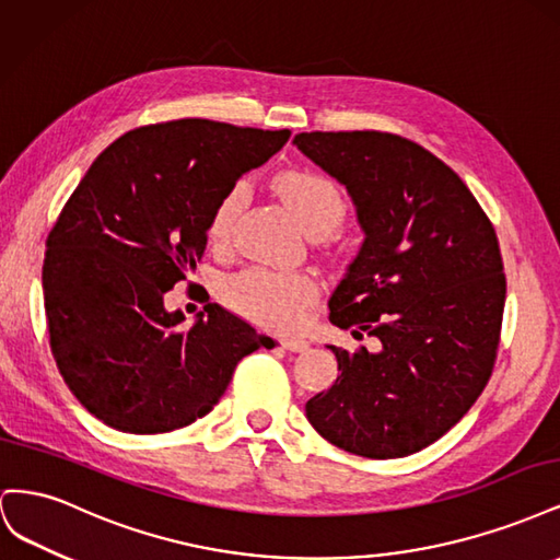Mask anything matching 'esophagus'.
I'll use <instances>...</instances> for the list:
<instances>
[{
    "instance_id": "esophagus-1",
    "label": "esophagus",
    "mask_w": 560,
    "mask_h": 560,
    "mask_svg": "<svg viewBox=\"0 0 560 560\" xmlns=\"http://www.w3.org/2000/svg\"><path fill=\"white\" fill-rule=\"evenodd\" d=\"M276 343H278L280 348H284V350H290V352H303V350H308V341H303V338H299V336L276 338Z\"/></svg>"
}]
</instances>
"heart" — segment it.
I'll return each instance as SVG.
<instances>
[{
    "mask_svg": "<svg viewBox=\"0 0 560 560\" xmlns=\"http://www.w3.org/2000/svg\"><path fill=\"white\" fill-rule=\"evenodd\" d=\"M273 189L306 233L327 235L341 226L348 210L346 198L329 177L313 171H284L276 177ZM245 198V186L235 184L217 200L208 224V238L214 247L231 241ZM317 290L311 273L249 266L224 280L222 296L229 308L261 327L292 329L301 322L303 311L317 299Z\"/></svg>",
    "mask_w": 560,
    "mask_h": 560,
    "instance_id": "b5f03b06",
    "label": "heart"
}]
</instances>
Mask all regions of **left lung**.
I'll list each match as a JSON object with an SVG mask.
<instances>
[{
    "mask_svg": "<svg viewBox=\"0 0 560 560\" xmlns=\"http://www.w3.org/2000/svg\"><path fill=\"white\" fill-rule=\"evenodd\" d=\"M294 144L341 184L364 243L329 319L381 341L336 354V383L306 404L329 444L389 460L434 444L493 374L506 280L498 235L451 167L401 135L299 132Z\"/></svg>",
    "mask_w": 560,
    "mask_h": 560,
    "instance_id": "left-lung-1",
    "label": "left lung"
}]
</instances>
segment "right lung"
<instances>
[{
    "instance_id": "obj_1",
    "label": "right lung",
    "mask_w": 560,
    "mask_h": 560,
    "mask_svg": "<svg viewBox=\"0 0 560 560\" xmlns=\"http://www.w3.org/2000/svg\"><path fill=\"white\" fill-rule=\"evenodd\" d=\"M290 135L210 118L135 128L65 202L42 268L50 352L105 425L130 434L191 425L245 354L276 346L217 303L186 329L163 296L206 254L217 200Z\"/></svg>"
}]
</instances>
